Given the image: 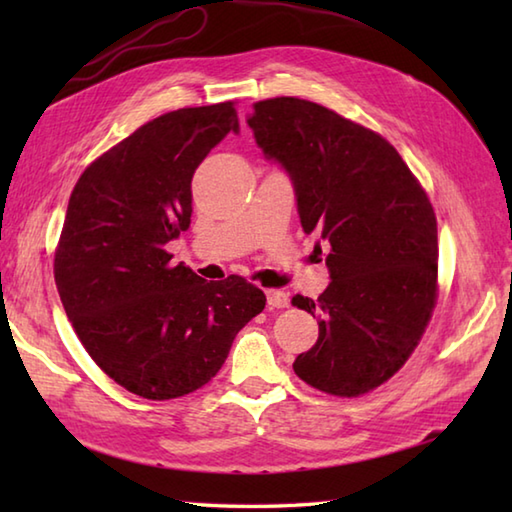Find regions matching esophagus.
<instances>
[{
  "label": "esophagus",
  "mask_w": 512,
  "mask_h": 512,
  "mask_svg": "<svg viewBox=\"0 0 512 512\" xmlns=\"http://www.w3.org/2000/svg\"><path fill=\"white\" fill-rule=\"evenodd\" d=\"M266 299H268L270 308H288V303H290L286 292H281V290H266Z\"/></svg>",
  "instance_id": "1"
}]
</instances>
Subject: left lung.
Here are the masks:
<instances>
[{
    "mask_svg": "<svg viewBox=\"0 0 512 512\" xmlns=\"http://www.w3.org/2000/svg\"><path fill=\"white\" fill-rule=\"evenodd\" d=\"M255 143L288 173L303 231L330 248V286L292 306L319 339L292 363L334 396L383 385L416 350L438 295V224L427 193L383 136L319 103L279 96L248 116Z\"/></svg>",
    "mask_w": 512,
    "mask_h": 512,
    "instance_id": "left-lung-1",
    "label": "left lung"
}]
</instances>
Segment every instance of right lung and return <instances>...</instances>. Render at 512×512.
Returning <instances> with one entry per match:
<instances>
[{
	"label": "right lung",
	"mask_w": 512,
	"mask_h": 512,
	"mask_svg": "<svg viewBox=\"0 0 512 512\" xmlns=\"http://www.w3.org/2000/svg\"><path fill=\"white\" fill-rule=\"evenodd\" d=\"M228 132H239L231 101L162 114L96 158L70 195L59 297L94 363L136 396L169 400L209 383L266 306L244 277L209 284L165 250L191 224L195 169Z\"/></svg>",
	"instance_id": "right-lung-1"
}]
</instances>
